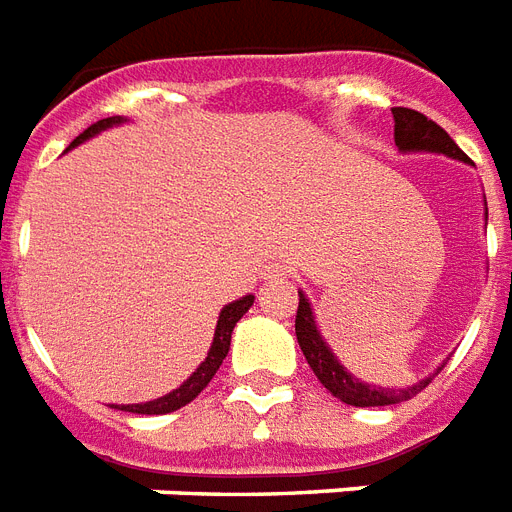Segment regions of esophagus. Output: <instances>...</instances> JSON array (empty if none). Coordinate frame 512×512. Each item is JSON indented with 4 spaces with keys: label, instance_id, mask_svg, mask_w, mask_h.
Segmentation results:
<instances>
[{
    "label": "esophagus",
    "instance_id": "obj_1",
    "mask_svg": "<svg viewBox=\"0 0 512 512\" xmlns=\"http://www.w3.org/2000/svg\"><path fill=\"white\" fill-rule=\"evenodd\" d=\"M289 268L281 260H268V263L260 268V279L265 281H276V279H287Z\"/></svg>",
    "mask_w": 512,
    "mask_h": 512
}]
</instances>
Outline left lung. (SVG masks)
<instances>
[{
    "label": "left lung",
    "mask_w": 512,
    "mask_h": 512,
    "mask_svg": "<svg viewBox=\"0 0 512 512\" xmlns=\"http://www.w3.org/2000/svg\"><path fill=\"white\" fill-rule=\"evenodd\" d=\"M393 122H396V138L398 151H433V154H446L460 159V162H470L465 151H462L444 127H438L433 119H428L420 111H412V108H393ZM489 215V212H486ZM300 295V303H297V319H295V335L300 342V350H303L305 361L311 364L313 374L319 377L321 385L332 393L335 398L345 401L350 406H390L401 404V401H409L412 396H417L422 388H428L430 377L420 380L412 388H377V385H364L358 382L350 372H345V366L335 358V353L329 350V345L321 340L319 327L313 321L311 303L305 300L303 292Z\"/></svg>",
    "instance_id": "1"
}]
</instances>
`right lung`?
<instances>
[{"label":"right lung","instance_id":"add662e5","mask_svg":"<svg viewBox=\"0 0 512 512\" xmlns=\"http://www.w3.org/2000/svg\"><path fill=\"white\" fill-rule=\"evenodd\" d=\"M114 124H122V116H108V119H100V122L90 124V127H87V130H84L82 135H79V138L71 143V146H76V143H82V140L92 138V135H98L100 130L114 127ZM252 303H255V297L247 295V297H241V300H236V303L225 305L223 311H220V319H217L215 340H212V348H209L207 358L201 361L199 369H196V372H193L191 377H188V380L180 385V388L172 390V393H167V396L156 398V401H146V404L114 406V409H122V412H132V414H170V412H175V409H180V406L191 404L193 398L199 396L201 390L207 388L209 380L215 377V372L220 369V364H223V358L228 356L233 327H236V321H239L241 316L249 311V308H252Z\"/></svg>","mask_w":512,"mask_h":512}]
</instances>
